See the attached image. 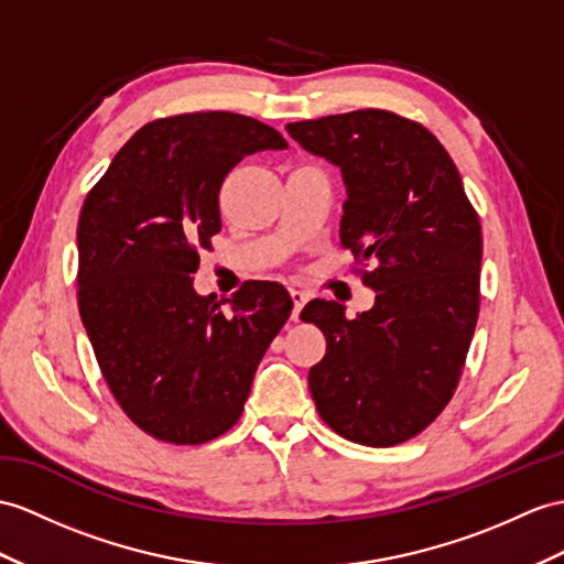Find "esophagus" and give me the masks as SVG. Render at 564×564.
<instances>
[{
    "label": "esophagus",
    "mask_w": 564,
    "mask_h": 564,
    "mask_svg": "<svg viewBox=\"0 0 564 564\" xmlns=\"http://www.w3.org/2000/svg\"><path fill=\"white\" fill-rule=\"evenodd\" d=\"M290 296H292V301H294L292 321H294V323H299V313H301V308H304V304L308 301V294H306V292H301V290H292V292H290Z\"/></svg>",
    "instance_id": "1"
}]
</instances>
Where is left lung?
<instances>
[{
  "instance_id": "1",
  "label": "left lung",
  "mask_w": 564,
  "mask_h": 564,
  "mask_svg": "<svg viewBox=\"0 0 564 564\" xmlns=\"http://www.w3.org/2000/svg\"><path fill=\"white\" fill-rule=\"evenodd\" d=\"M308 153L341 170L339 239L376 304L354 321L313 299L301 321L327 349L308 370L321 419L351 443L400 445L447 406L478 321L480 223L443 143L388 109L286 123Z\"/></svg>"
}]
</instances>
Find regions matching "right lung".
<instances>
[{
  "label": "right lung",
  "instance_id": "right-lung-1",
  "mask_svg": "<svg viewBox=\"0 0 564 564\" xmlns=\"http://www.w3.org/2000/svg\"><path fill=\"white\" fill-rule=\"evenodd\" d=\"M280 131L235 112L164 117L135 131L78 217V311L115 400L172 445L227 433L292 313L278 282L200 296L194 272L219 227V188ZM228 304V311L221 304Z\"/></svg>",
  "mask_w": 564,
  "mask_h": 564
}]
</instances>
